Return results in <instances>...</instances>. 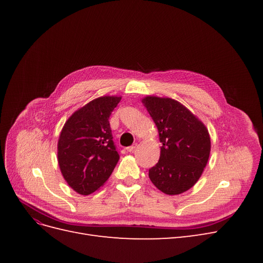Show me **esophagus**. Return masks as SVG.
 I'll return each mask as SVG.
<instances>
[{
    "mask_svg": "<svg viewBox=\"0 0 263 263\" xmlns=\"http://www.w3.org/2000/svg\"><path fill=\"white\" fill-rule=\"evenodd\" d=\"M137 148V145H133V146H129V147H127L126 148V150L128 151V153H133V151Z\"/></svg>",
    "mask_w": 263,
    "mask_h": 263,
    "instance_id": "esophagus-1",
    "label": "esophagus"
}]
</instances>
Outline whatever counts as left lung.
<instances>
[{
    "label": "left lung",
    "mask_w": 263,
    "mask_h": 263,
    "mask_svg": "<svg viewBox=\"0 0 263 263\" xmlns=\"http://www.w3.org/2000/svg\"><path fill=\"white\" fill-rule=\"evenodd\" d=\"M158 128L160 159L149 169L154 185L166 195L186 192L201 178L211 154L209 129L189 108L170 98L141 100Z\"/></svg>",
    "instance_id": "obj_1"
}]
</instances>
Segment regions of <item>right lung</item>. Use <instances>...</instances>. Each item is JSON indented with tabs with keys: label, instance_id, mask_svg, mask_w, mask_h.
I'll return each instance as SVG.
<instances>
[{
	"label": "right lung",
	"instance_id": "right-lung-1",
	"mask_svg": "<svg viewBox=\"0 0 263 263\" xmlns=\"http://www.w3.org/2000/svg\"><path fill=\"white\" fill-rule=\"evenodd\" d=\"M121 100L113 95L94 99L62 127L58 164L63 179L79 194L89 195L104 185L118 161L108 118Z\"/></svg>",
	"mask_w": 263,
	"mask_h": 263
}]
</instances>
